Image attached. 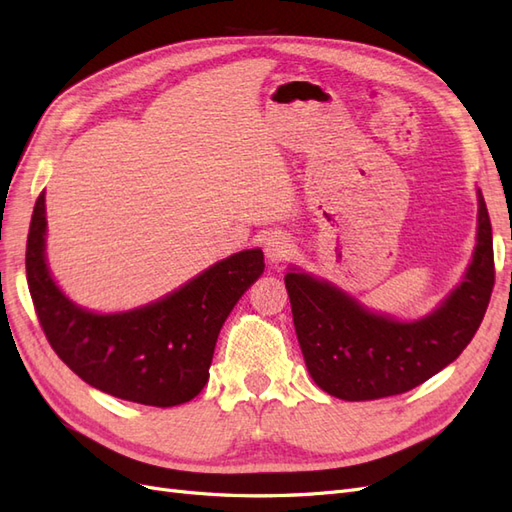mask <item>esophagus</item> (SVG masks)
<instances>
[{"mask_svg":"<svg viewBox=\"0 0 512 512\" xmlns=\"http://www.w3.org/2000/svg\"><path fill=\"white\" fill-rule=\"evenodd\" d=\"M264 251L270 264H281V261H287L291 251H294V244L285 236V233H268V238L264 242Z\"/></svg>","mask_w":512,"mask_h":512,"instance_id":"34e87169","label":"esophagus"}]
</instances>
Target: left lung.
<instances>
[{"label": "left lung", "instance_id": "1", "mask_svg": "<svg viewBox=\"0 0 512 512\" xmlns=\"http://www.w3.org/2000/svg\"><path fill=\"white\" fill-rule=\"evenodd\" d=\"M478 244L461 287L425 319L401 324L304 272H287L291 313L315 384L345 401H373L427 382L472 341L495 283L491 221L478 193Z\"/></svg>", "mask_w": 512, "mask_h": 512}]
</instances>
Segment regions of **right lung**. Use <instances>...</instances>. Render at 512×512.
Listing matches in <instances>:
<instances>
[{"mask_svg":"<svg viewBox=\"0 0 512 512\" xmlns=\"http://www.w3.org/2000/svg\"><path fill=\"white\" fill-rule=\"evenodd\" d=\"M45 193L34 206L25 270L47 341L83 382L124 401L171 407L195 399L210 375L227 315L264 272L259 248L218 261L171 296L122 315H96L55 287L45 264Z\"/></svg>","mask_w":512,"mask_h":512,"instance_id":"right-lung-1","label":"right lung"}]
</instances>
